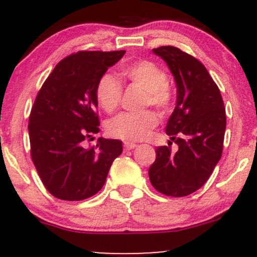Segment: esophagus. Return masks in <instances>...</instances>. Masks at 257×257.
<instances>
[{"mask_svg": "<svg viewBox=\"0 0 257 257\" xmlns=\"http://www.w3.org/2000/svg\"><path fill=\"white\" fill-rule=\"evenodd\" d=\"M137 146H138L137 144H134V143H124L125 150H133V149H135Z\"/></svg>", "mask_w": 257, "mask_h": 257, "instance_id": "34e87169", "label": "esophagus"}]
</instances>
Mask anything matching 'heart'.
<instances>
[{"label": "heart", "mask_w": 257, "mask_h": 257, "mask_svg": "<svg viewBox=\"0 0 257 257\" xmlns=\"http://www.w3.org/2000/svg\"><path fill=\"white\" fill-rule=\"evenodd\" d=\"M120 75L132 84L145 90L143 106H153L159 113L166 114L173 106L174 94L168 84V76L163 69L149 60L129 63L122 67ZM95 96L105 112L117 110L122 100V85L112 73H104L95 87ZM158 124L155 112L147 110L141 113H119L106 124L107 134L112 138L133 143L141 141L151 134Z\"/></svg>", "instance_id": "heart-1"}]
</instances>
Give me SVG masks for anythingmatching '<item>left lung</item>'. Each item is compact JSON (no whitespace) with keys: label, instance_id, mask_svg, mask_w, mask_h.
Wrapping results in <instances>:
<instances>
[{"label":"left lung","instance_id":"1","mask_svg":"<svg viewBox=\"0 0 257 257\" xmlns=\"http://www.w3.org/2000/svg\"><path fill=\"white\" fill-rule=\"evenodd\" d=\"M153 53L166 61L176 82V106L166 132L179 150L157 147L150 181L162 194L185 197L205 184L220 161L226 110L219 87L198 59L172 46Z\"/></svg>","mask_w":257,"mask_h":257}]
</instances>
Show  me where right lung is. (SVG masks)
I'll return each mask as SVG.
<instances>
[{
  "mask_svg": "<svg viewBox=\"0 0 257 257\" xmlns=\"http://www.w3.org/2000/svg\"><path fill=\"white\" fill-rule=\"evenodd\" d=\"M125 51H81L59 61L38 91L30 117L32 162L44 187L63 200H83L104 186L112 162L122 153V141L99 138L95 87L99 78Z\"/></svg>",
  "mask_w": 257,
  "mask_h": 257,
  "instance_id": "add662e5",
  "label": "right lung"
}]
</instances>
